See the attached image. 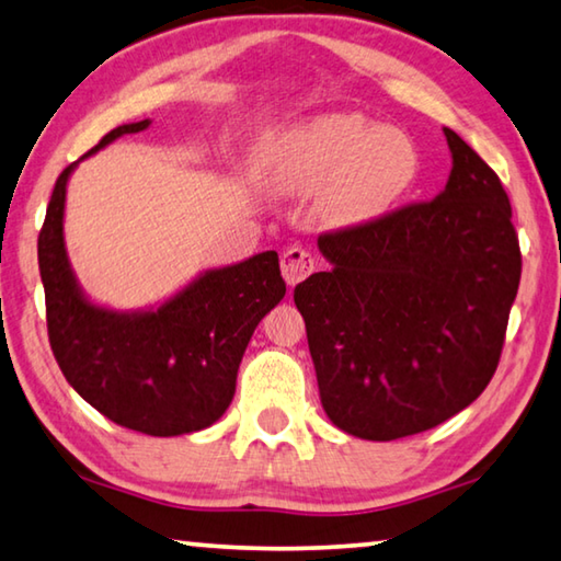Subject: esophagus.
Returning a JSON list of instances; mask_svg holds the SVG:
<instances>
[{"label":"esophagus","mask_w":561,"mask_h":561,"mask_svg":"<svg viewBox=\"0 0 561 561\" xmlns=\"http://www.w3.org/2000/svg\"><path fill=\"white\" fill-rule=\"evenodd\" d=\"M316 255L306 249H298V245H293V249L283 251L280 255V271H283V278H286L288 286H298L300 280H306L308 275L316 271Z\"/></svg>","instance_id":"1"}]
</instances>
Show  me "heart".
<instances>
[{"mask_svg":"<svg viewBox=\"0 0 561 561\" xmlns=\"http://www.w3.org/2000/svg\"><path fill=\"white\" fill-rule=\"evenodd\" d=\"M261 172L275 192H316V211L332 229L381 219L419 176L414 140L357 113L293 123L263 142Z\"/></svg>","mask_w":561,"mask_h":561,"instance_id":"obj_1","label":"heart"}]
</instances>
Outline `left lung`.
<instances>
[{
	"mask_svg": "<svg viewBox=\"0 0 561 561\" xmlns=\"http://www.w3.org/2000/svg\"><path fill=\"white\" fill-rule=\"evenodd\" d=\"M444 192L325 233L330 271L296 286L320 401L350 436L394 440L483 394L503 352L523 255L497 174L444 127Z\"/></svg>",
	"mask_w": 561,
	"mask_h": 561,
	"instance_id": "obj_1",
	"label": "left lung"
}]
</instances>
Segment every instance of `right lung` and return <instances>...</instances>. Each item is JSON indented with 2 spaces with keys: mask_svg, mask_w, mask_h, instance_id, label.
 <instances>
[{
  "mask_svg": "<svg viewBox=\"0 0 561 561\" xmlns=\"http://www.w3.org/2000/svg\"><path fill=\"white\" fill-rule=\"evenodd\" d=\"M147 127L150 121L115 127L85 157ZM76 167L68 164L56 180L38 233L48 342L58 367L117 426L147 436L211 426L231 404L253 330L286 296L278 253L204 271L154 308L98 306L78 283L64 239L66 186Z\"/></svg>",
  "mask_w": 561,
  "mask_h": 561,
  "instance_id": "1",
  "label": "right lung"
}]
</instances>
